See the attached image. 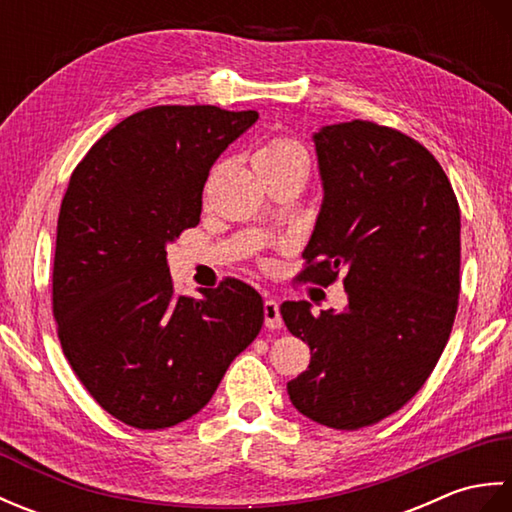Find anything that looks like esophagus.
<instances>
[{
	"mask_svg": "<svg viewBox=\"0 0 512 512\" xmlns=\"http://www.w3.org/2000/svg\"><path fill=\"white\" fill-rule=\"evenodd\" d=\"M264 321H266V328H270V330L281 328L279 303H277L275 299H266V301H264Z\"/></svg>",
	"mask_w": 512,
	"mask_h": 512,
	"instance_id": "34e87169",
	"label": "esophagus"
}]
</instances>
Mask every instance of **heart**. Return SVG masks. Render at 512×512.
<instances>
[{
    "label": "heart",
    "mask_w": 512,
    "mask_h": 512,
    "mask_svg": "<svg viewBox=\"0 0 512 512\" xmlns=\"http://www.w3.org/2000/svg\"><path fill=\"white\" fill-rule=\"evenodd\" d=\"M253 162L257 171L273 169V167H292V165H301L308 169V151L297 138L286 136V134H275L259 145Z\"/></svg>",
    "instance_id": "obj_1"
}]
</instances>
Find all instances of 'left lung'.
<instances>
[{"mask_svg":"<svg viewBox=\"0 0 512 512\" xmlns=\"http://www.w3.org/2000/svg\"><path fill=\"white\" fill-rule=\"evenodd\" d=\"M323 206L299 281L343 275L347 308L281 306L310 345L288 383L303 416L332 429L369 427L409 402L449 341L460 297V206L447 173L418 140L372 121L314 134Z\"/></svg>","mask_w":512,"mask_h":512,"instance_id":"left-lung-1","label":"left lung"}]
</instances>
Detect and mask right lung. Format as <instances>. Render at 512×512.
Listing matches in <instances>:
<instances>
[{"label": "right lung", "mask_w": 512, "mask_h": 512, "mask_svg": "<svg viewBox=\"0 0 512 512\" xmlns=\"http://www.w3.org/2000/svg\"><path fill=\"white\" fill-rule=\"evenodd\" d=\"M215 105H156L96 140L61 200L52 314L63 354L99 405L136 429L198 413L264 323L255 288L202 299L173 288L167 244L198 226L213 162L257 121Z\"/></svg>", "instance_id": "1"}]
</instances>
